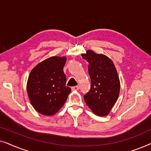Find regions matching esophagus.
I'll use <instances>...</instances> for the list:
<instances>
[{
  "label": "esophagus",
  "instance_id": "34e87169",
  "mask_svg": "<svg viewBox=\"0 0 151 151\" xmlns=\"http://www.w3.org/2000/svg\"><path fill=\"white\" fill-rule=\"evenodd\" d=\"M79 86H73V87H71V90L72 91H76V90H78L79 89Z\"/></svg>",
  "mask_w": 151,
  "mask_h": 151
}]
</instances>
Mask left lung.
Segmentation results:
<instances>
[{"label": "left lung", "instance_id": "1", "mask_svg": "<svg viewBox=\"0 0 151 151\" xmlns=\"http://www.w3.org/2000/svg\"><path fill=\"white\" fill-rule=\"evenodd\" d=\"M82 58L88 63V70L91 86L84 100L93 112L99 116H106L118 98L120 82L117 70L111 60L91 50L82 53Z\"/></svg>", "mask_w": 151, "mask_h": 151}]
</instances>
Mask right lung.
<instances>
[{"mask_svg":"<svg viewBox=\"0 0 151 151\" xmlns=\"http://www.w3.org/2000/svg\"><path fill=\"white\" fill-rule=\"evenodd\" d=\"M67 58L53 56L37 65L29 76L27 90L31 104L45 115H53L60 109L71 93L66 86L63 71Z\"/></svg>","mask_w":151,"mask_h":151,"instance_id":"obj_1","label":"right lung"}]
</instances>
